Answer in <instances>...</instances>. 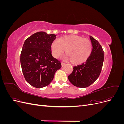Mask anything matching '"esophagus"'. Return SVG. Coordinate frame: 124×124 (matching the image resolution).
I'll return each mask as SVG.
<instances>
[{
	"mask_svg": "<svg viewBox=\"0 0 124 124\" xmlns=\"http://www.w3.org/2000/svg\"><path fill=\"white\" fill-rule=\"evenodd\" d=\"M62 67H63V66H64L65 65H66V63H64V62H62Z\"/></svg>",
	"mask_w": 124,
	"mask_h": 124,
	"instance_id": "34e87169",
	"label": "esophagus"
}]
</instances>
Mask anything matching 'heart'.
Masks as SVG:
<instances>
[{
    "label": "heart",
    "instance_id": "b5f03b06",
    "mask_svg": "<svg viewBox=\"0 0 124 124\" xmlns=\"http://www.w3.org/2000/svg\"><path fill=\"white\" fill-rule=\"evenodd\" d=\"M67 58L73 64L85 62L91 56L93 44L88 38L78 35H68L61 37L51 44L52 55L57 58L65 52Z\"/></svg>",
    "mask_w": 124,
    "mask_h": 124
}]
</instances>
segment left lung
<instances>
[{
	"instance_id": "1",
	"label": "left lung",
	"mask_w": 124,
	"mask_h": 124,
	"mask_svg": "<svg viewBox=\"0 0 124 124\" xmlns=\"http://www.w3.org/2000/svg\"><path fill=\"white\" fill-rule=\"evenodd\" d=\"M93 50L90 57L85 62L73 67L68 79L74 86L85 88L92 85L98 78L104 61L103 50L97 40L90 36Z\"/></svg>"
}]
</instances>
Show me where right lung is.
Returning <instances> with one entry per match:
<instances>
[{"instance_id": "1", "label": "right lung", "mask_w": 124, "mask_h": 124, "mask_svg": "<svg viewBox=\"0 0 124 124\" xmlns=\"http://www.w3.org/2000/svg\"><path fill=\"white\" fill-rule=\"evenodd\" d=\"M56 36L39 31L25 41L20 57L22 70L26 81L33 87L47 86L62 67L61 62L52 55L51 44Z\"/></svg>"}]
</instances>
